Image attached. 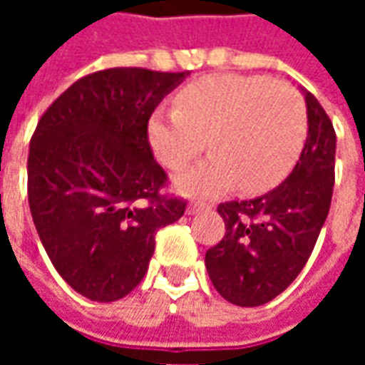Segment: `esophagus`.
Returning <instances> with one entry per match:
<instances>
[{"instance_id":"1","label":"esophagus","mask_w":365,"mask_h":365,"mask_svg":"<svg viewBox=\"0 0 365 365\" xmlns=\"http://www.w3.org/2000/svg\"><path fill=\"white\" fill-rule=\"evenodd\" d=\"M209 203H205V201H191L190 205H187V213L190 215H195V213H201V211H205V209H209Z\"/></svg>"}]
</instances>
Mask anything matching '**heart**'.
Segmentation results:
<instances>
[{"mask_svg": "<svg viewBox=\"0 0 365 365\" xmlns=\"http://www.w3.org/2000/svg\"><path fill=\"white\" fill-rule=\"evenodd\" d=\"M307 138L305 99L295 86L262 76H207L185 86L175 109L148 123L156 158L183 170L209 148L213 156L178 178L187 195L238 187L272 190L295 166Z\"/></svg>", "mask_w": 365, "mask_h": 365, "instance_id": "1", "label": "heart"}]
</instances>
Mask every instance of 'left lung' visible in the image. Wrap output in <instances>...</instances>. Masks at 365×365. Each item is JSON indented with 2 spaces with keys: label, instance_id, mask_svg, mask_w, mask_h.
<instances>
[{
  "label": "left lung",
  "instance_id": "8db88e82",
  "mask_svg": "<svg viewBox=\"0 0 365 365\" xmlns=\"http://www.w3.org/2000/svg\"><path fill=\"white\" fill-rule=\"evenodd\" d=\"M305 101L309 136L285 182L262 197L217 207L227 230L207 250L205 266L215 289L232 305H264L287 289L305 268L329 215L336 133L311 91Z\"/></svg>",
  "mask_w": 365,
  "mask_h": 365
}]
</instances>
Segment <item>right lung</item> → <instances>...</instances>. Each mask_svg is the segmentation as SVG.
Here are the masks:
<instances>
[{"instance_id":"1","label":"right lung","mask_w":365,"mask_h":365,"mask_svg":"<svg viewBox=\"0 0 365 365\" xmlns=\"http://www.w3.org/2000/svg\"><path fill=\"white\" fill-rule=\"evenodd\" d=\"M190 72L107 68L80 78L38 119L27 160L31 215L62 279L109 303L143 282L154 237L187 201L162 193L148 120Z\"/></svg>"}]
</instances>
